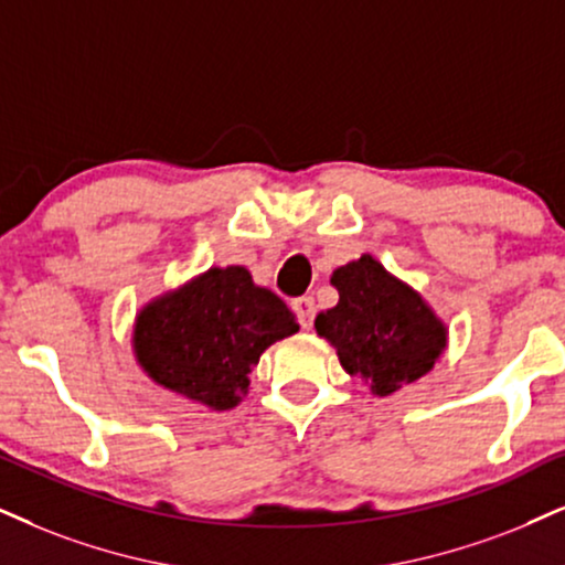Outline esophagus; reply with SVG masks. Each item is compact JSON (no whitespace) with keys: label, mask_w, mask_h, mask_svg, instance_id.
Returning <instances> with one entry per match:
<instances>
[{"label":"esophagus","mask_w":565,"mask_h":565,"mask_svg":"<svg viewBox=\"0 0 565 565\" xmlns=\"http://www.w3.org/2000/svg\"><path fill=\"white\" fill-rule=\"evenodd\" d=\"M295 307L297 318H299V326L302 328H312V320H316V299L312 297H299L291 302Z\"/></svg>","instance_id":"obj_1"}]
</instances>
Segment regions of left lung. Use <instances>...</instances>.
<instances>
[{
    "mask_svg": "<svg viewBox=\"0 0 565 565\" xmlns=\"http://www.w3.org/2000/svg\"><path fill=\"white\" fill-rule=\"evenodd\" d=\"M331 284L339 302L318 312L316 331L373 396L419 381L448 349V326L430 302L373 255L335 268Z\"/></svg>",
    "mask_w": 565,
    "mask_h": 565,
    "instance_id": "8db88e82",
    "label": "left lung"
}]
</instances>
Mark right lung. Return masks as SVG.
Segmentation results:
<instances>
[{"mask_svg": "<svg viewBox=\"0 0 565 565\" xmlns=\"http://www.w3.org/2000/svg\"><path fill=\"white\" fill-rule=\"evenodd\" d=\"M297 331L295 312L245 266H211L142 305L130 344L148 381L226 412L249 394L260 354Z\"/></svg>", "mask_w": 565, "mask_h": 565, "instance_id": "obj_1", "label": "right lung"}]
</instances>
